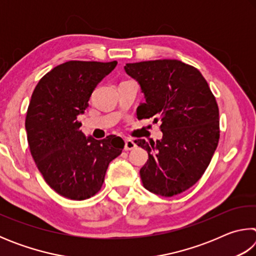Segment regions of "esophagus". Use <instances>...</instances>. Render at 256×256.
Masks as SVG:
<instances>
[{
  "instance_id": "1",
  "label": "esophagus",
  "mask_w": 256,
  "mask_h": 256,
  "mask_svg": "<svg viewBox=\"0 0 256 256\" xmlns=\"http://www.w3.org/2000/svg\"><path fill=\"white\" fill-rule=\"evenodd\" d=\"M136 148V144L133 140H131V138H128V140H125V146H124L125 151H130V150H133Z\"/></svg>"
}]
</instances>
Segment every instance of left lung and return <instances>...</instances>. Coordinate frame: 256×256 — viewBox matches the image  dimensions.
I'll return each instance as SVG.
<instances>
[{
	"label": "left lung",
	"mask_w": 256,
	"mask_h": 256,
	"mask_svg": "<svg viewBox=\"0 0 256 256\" xmlns=\"http://www.w3.org/2000/svg\"><path fill=\"white\" fill-rule=\"evenodd\" d=\"M124 70L144 96L138 120H160L162 138L134 142L148 152L140 170L144 188L170 198L201 178L219 141V110L208 82L198 68L178 60L128 63Z\"/></svg>",
	"instance_id": "left-lung-1"
}]
</instances>
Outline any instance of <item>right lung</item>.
I'll return each instance as SVG.
<instances>
[{
	"instance_id": "1",
	"label": "right lung",
	"mask_w": 256,
	"mask_h": 256,
	"mask_svg": "<svg viewBox=\"0 0 256 256\" xmlns=\"http://www.w3.org/2000/svg\"><path fill=\"white\" fill-rule=\"evenodd\" d=\"M116 66V60H68L46 73L32 92L26 118L30 152L46 183L64 198L94 196L108 164L122 154V138L86 136L78 120L94 88Z\"/></svg>"
}]
</instances>
